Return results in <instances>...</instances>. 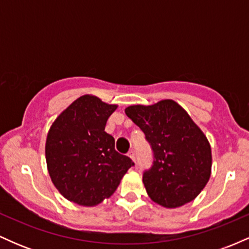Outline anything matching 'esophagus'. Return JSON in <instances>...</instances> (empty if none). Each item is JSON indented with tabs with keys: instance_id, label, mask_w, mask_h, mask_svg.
<instances>
[{
	"instance_id": "34e87169",
	"label": "esophagus",
	"mask_w": 249,
	"mask_h": 249,
	"mask_svg": "<svg viewBox=\"0 0 249 249\" xmlns=\"http://www.w3.org/2000/svg\"><path fill=\"white\" fill-rule=\"evenodd\" d=\"M127 156H128V158L131 159V160H132L134 164H136V156H134V152L133 151H130V152L127 153Z\"/></svg>"
}]
</instances>
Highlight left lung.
I'll list each match as a JSON object with an SVG mask.
<instances>
[{"instance_id": "left-lung-1", "label": "left lung", "mask_w": 249, "mask_h": 249, "mask_svg": "<svg viewBox=\"0 0 249 249\" xmlns=\"http://www.w3.org/2000/svg\"><path fill=\"white\" fill-rule=\"evenodd\" d=\"M125 113L145 133L153 150V165L142 176L151 200L177 208L204 190L212 171L207 137L177 102L131 105Z\"/></svg>"}]
</instances>
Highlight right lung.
Segmentation results:
<instances>
[{
  "label": "right lung",
  "instance_id": "right-lung-1",
  "mask_svg": "<svg viewBox=\"0 0 249 249\" xmlns=\"http://www.w3.org/2000/svg\"><path fill=\"white\" fill-rule=\"evenodd\" d=\"M116 104L84 95L65 108L50 126L45 160L58 192L79 206L92 207L108 199L133 165L115 150V138L105 132Z\"/></svg>",
  "mask_w": 249,
  "mask_h": 249
}]
</instances>
